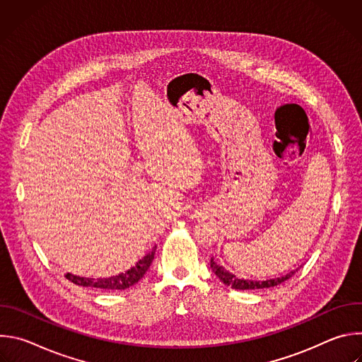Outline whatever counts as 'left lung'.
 Here are the masks:
<instances>
[{
    "label": "left lung",
    "mask_w": 362,
    "mask_h": 362,
    "mask_svg": "<svg viewBox=\"0 0 362 362\" xmlns=\"http://www.w3.org/2000/svg\"><path fill=\"white\" fill-rule=\"evenodd\" d=\"M211 268L212 271L215 272V275L228 286L233 288V289H240V291H245V289H262V288H272V286H276L282 282H285L286 279H289L298 269L286 274L285 276H281V278H274V279H267V281H250V279H238L233 274L228 272L223 267L218 265L214 257H211Z\"/></svg>",
    "instance_id": "8db88e82"
}]
</instances>
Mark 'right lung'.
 <instances>
[{
    "label": "right lung",
    "mask_w": 362,
    "mask_h": 362,
    "mask_svg": "<svg viewBox=\"0 0 362 362\" xmlns=\"http://www.w3.org/2000/svg\"><path fill=\"white\" fill-rule=\"evenodd\" d=\"M154 252H156V247H153L151 252H148L146 256H143L141 259L136 264V267H133L129 271H126L124 274H119L116 276L93 279V278H83V276H76V275L67 274L66 278L78 286L97 288L101 291L127 289V288L133 286L134 284H137L144 276V274L147 272L148 267L151 265V262L154 259Z\"/></svg>",
    "instance_id": "1"
}]
</instances>
